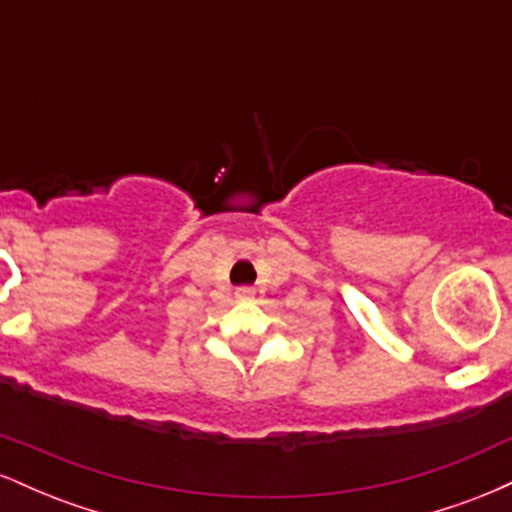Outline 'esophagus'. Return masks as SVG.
<instances>
[{"instance_id":"obj_1","label":"esophagus","mask_w":512,"mask_h":512,"mask_svg":"<svg viewBox=\"0 0 512 512\" xmlns=\"http://www.w3.org/2000/svg\"><path fill=\"white\" fill-rule=\"evenodd\" d=\"M252 296H255V291H252L250 286H240V289L236 291V298H238V301H250Z\"/></svg>"}]
</instances>
